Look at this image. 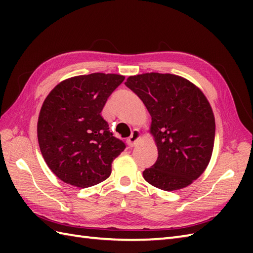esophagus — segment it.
Listing matches in <instances>:
<instances>
[{"instance_id":"obj_1","label":"esophagus","mask_w":253,"mask_h":253,"mask_svg":"<svg viewBox=\"0 0 253 253\" xmlns=\"http://www.w3.org/2000/svg\"><path fill=\"white\" fill-rule=\"evenodd\" d=\"M141 138V132H140V130L139 129H133L132 130V132H131V135H130V137L127 139V144L129 147H135L136 144L138 143V141H139V139Z\"/></svg>"}]
</instances>
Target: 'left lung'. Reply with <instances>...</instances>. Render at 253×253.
Returning a JSON list of instances; mask_svg holds the SVG:
<instances>
[{
    "label": "left lung",
    "mask_w": 253,
    "mask_h": 253,
    "mask_svg": "<svg viewBox=\"0 0 253 253\" xmlns=\"http://www.w3.org/2000/svg\"><path fill=\"white\" fill-rule=\"evenodd\" d=\"M125 84L151 115L158 160L143 170L150 185L165 191L182 189L200 177L212 157L215 118L207 96L189 80L173 74L129 76Z\"/></svg>",
    "instance_id": "obj_1"
}]
</instances>
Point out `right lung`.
I'll return each mask as SVG.
<instances>
[{
    "label": "right lung",
    "mask_w": 253,
    "mask_h": 253,
    "mask_svg": "<svg viewBox=\"0 0 253 253\" xmlns=\"http://www.w3.org/2000/svg\"><path fill=\"white\" fill-rule=\"evenodd\" d=\"M125 76L93 73L63 80L47 94L38 118V142L46 165L66 184L87 188L111 175L125 143L101 116Z\"/></svg>",
    "instance_id": "right-lung-1"
}]
</instances>
